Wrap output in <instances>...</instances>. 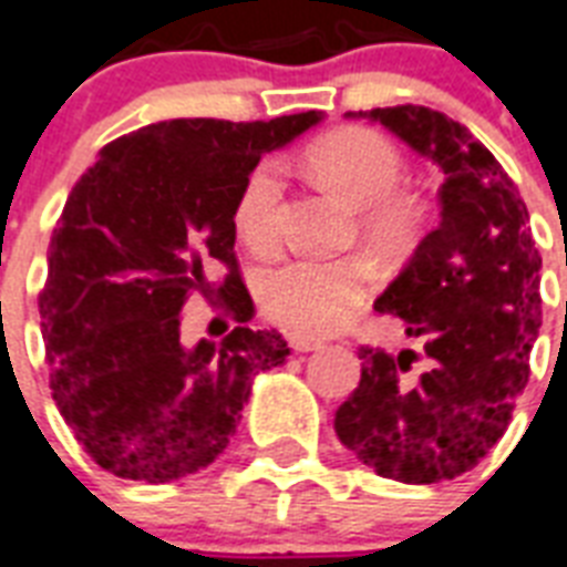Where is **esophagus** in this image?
I'll use <instances>...</instances> for the list:
<instances>
[{
	"mask_svg": "<svg viewBox=\"0 0 567 567\" xmlns=\"http://www.w3.org/2000/svg\"><path fill=\"white\" fill-rule=\"evenodd\" d=\"M288 343H291L293 352H311V349L323 347L320 340H317V338H306V334H291V338H288Z\"/></svg>",
	"mask_w": 567,
	"mask_h": 567,
	"instance_id": "34e87169",
	"label": "esophagus"
}]
</instances>
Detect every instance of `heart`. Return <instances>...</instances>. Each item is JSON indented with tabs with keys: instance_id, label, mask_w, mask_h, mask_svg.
<instances>
[{
	"instance_id": "b5f03b06",
	"label": "heart",
	"mask_w": 567,
	"mask_h": 567,
	"mask_svg": "<svg viewBox=\"0 0 567 567\" xmlns=\"http://www.w3.org/2000/svg\"><path fill=\"white\" fill-rule=\"evenodd\" d=\"M308 163L326 186L358 212V233L381 256H408L425 227L422 200L402 192L404 159L388 136L367 127H343L308 151ZM285 165L265 156L238 188L233 227L250 250L268 252L282 236ZM372 285L363 256L311 259L291 256L265 268L256 282L261 311L297 334H323L355 315Z\"/></svg>"
}]
</instances>
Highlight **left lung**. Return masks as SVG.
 I'll use <instances>...</instances> for the list:
<instances>
[{
  "label": "left lung",
  "instance_id": "8db88e82",
  "mask_svg": "<svg viewBox=\"0 0 567 567\" xmlns=\"http://www.w3.org/2000/svg\"><path fill=\"white\" fill-rule=\"evenodd\" d=\"M440 172V227L427 233L375 308L404 320L422 355L361 347V381L334 413L363 466L402 483L475 468L513 419L542 326V256L527 206L501 163L454 118L402 104L367 113ZM426 358L425 373L412 363Z\"/></svg>",
  "mask_w": 567,
  "mask_h": 567
}]
</instances>
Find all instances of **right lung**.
<instances>
[{"mask_svg":"<svg viewBox=\"0 0 567 567\" xmlns=\"http://www.w3.org/2000/svg\"><path fill=\"white\" fill-rule=\"evenodd\" d=\"M317 122L315 110L156 122L104 145L72 186L37 306L52 399L101 468L168 483L209 466L236 434L252 375L291 355L282 334L244 326L252 299L233 206L261 154ZM195 292L239 326L186 350L178 311Z\"/></svg>","mask_w":567,"mask_h":567,"instance_id":"1","label":"right lung"}]
</instances>
